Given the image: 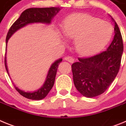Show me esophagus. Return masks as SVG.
<instances>
[{
    "mask_svg": "<svg viewBox=\"0 0 126 126\" xmlns=\"http://www.w3.org/2000/svg\"><path fill=\"white\" fill-rule=\"evenodd\" d=\"M64 59H65V61H68L69 62H71V63H73V62H74V58L72 57H71V56L65 57L64 58Z\"/></svg>",
    "mask_w": 126,
    "mask_h": 126,
    "instance_id": "esophagus-1",
    "label": "esophagus"
}]
</instances>
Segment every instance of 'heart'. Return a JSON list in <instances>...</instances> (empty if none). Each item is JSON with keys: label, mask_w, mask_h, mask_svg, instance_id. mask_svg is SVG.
<instances>
[{"label": "heart", "mask_w": 126, "mask_h": 126, "mask_svg": "<svg viewBox=\"0 0 126 126\" xmlns=\"http://www.w3.org/2000/svg\"><path fill=\"white\" fill-rule=\"evenodd\" d=\"M63 33L67 38L74 39V47L79 54L90 55L106 46L113 30L107 22L86 14H76L64 20Z\"/></svg>", "instance_id": "1"}]
</instances>
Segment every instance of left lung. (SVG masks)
Wrapping results in <instances>:
<instances>
[{
  "label": "left lung",
  "mask_w": 126,
  "mask_h": 126,
  "mask_svg": "<svg viewBox=\"0 0 126 126\" xmlns=\"http://www.w3.org/2000/svg\"><path fill=\"white\" fill-rule=\"evenodd\" d=\"M109 16L115 24V35L107 50L90 57L79 58L71 66L74 86L86 97H95L104 93L119 71L124 50L122 38L117 24Z\"/></svg>",
  "instance_id": "1"
}]
</instances>
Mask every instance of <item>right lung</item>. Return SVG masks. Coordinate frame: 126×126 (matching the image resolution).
<instances>
[{"label": "right lung", "instance_id": "obj_1", "mask_svg": "<svg viewBox=\"0 0 126 126\" xmlns=\"http://www.w3.org/2000/svg\"><path fill=\"white\" fill-rule=\"evenodd\" d=\"M61 8L59 7H46V8H30L23 11L19 17L11 26L8 33L7 34L6 48H5L6 52L8 40L12 36V35L15 32H17V30L28 24H34V23H42V24L49 25L52 23V19L59 12ZM62 61V58H60L51 65L49 70L48 71V74L47 75L45 82L42 86V87L40 88L38 90L33 92H25L24 90H22L16 87L13 83L16 90L20 94H21L22 96L28 99L33 100H40L43 99L46 97L48 93H49L51 89L53 87L55 82L58 66ZM5 66L7 74L9 76L8 67L7 65L6 53L5 56Z\"/></svg>", "mask_w": 126, "mask_h": 126}]
</instances>
